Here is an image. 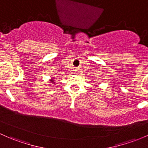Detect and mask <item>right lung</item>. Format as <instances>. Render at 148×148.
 I'll list each match as a JSON object with an SVG mask.
<instances>
[{
	"label": "right lung",
	"instance_id": "add662e5",
	"mask_svg": "<svg viewBox=\"0 0 148 148\" xmlns=\"http://www.w3.org/2000/svg\"><path fill=\"white\" fill-rule=\"evenodd\" d=\"M50 82H52V83H53V84H54V80H53V79H50Z\"/></svg>",
	"mask_w": 148,
	"mask_h": 148
}]
</instances>
